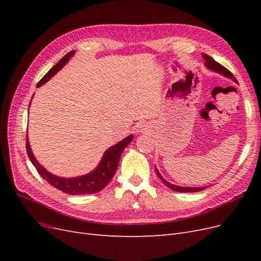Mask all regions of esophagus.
Returning <instances> with one entry per match:
<instances>
[{
  "mask_svg": "<svg viewBox=\"0 0 261 261\" xmlns=\"http://www.w3.org/2000/svg\"><path fill=\"white\" fill-rule=\"evenodd\" d=\"M137 130H138V132H141V129H140V127H139V128H138V129H137Z\"/></svg>",
  "mask_w": 261,
  "mask_h": 261,
  "instance_id": "1",
  "label": "esophagus"
}]
</instances>
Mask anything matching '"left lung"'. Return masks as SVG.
<instances>
[{
	"label": "left lung",
	"instance_id": "left-lung-1",
	"mask_svg": "<svg viewBox=\"0 0 261 261\" xmlns=\"http://www.w3.org/2000/svg\"><path fill=\"white\" fill-rule=\"evenodd\" d=\"M202 58H203V60H204V65H206L207 68L213 70V72H217V73H219V74H221V75H223V76H225V77H227V78H231V80H232L233 82L238 83V81H236V78L234 77V75L230 72V70H228L227 68H225L224 66L221 65L220 63L216 62L211 57H209L208 54L202 53ZM155 173H156V175L159 176V178L163 181V183H164L165 185H167L169 188H171L172 191H174V192H179V193H195V192H201V191H203L204 188L207 187V186H203V187H183V186H176V185H173V184L169 183V181L165 180V179L161 176V174L159 173V171H158L156 168H155Z\"/></svg>",
	"mask_w": 261,
	"mask_h": 261
}]
</instances>
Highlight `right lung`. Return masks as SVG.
I'll return each mask as SVG.
<instances>
[{"instance_id": "right-lung-1", "label": "right lung", "mask_w": 261, "mask_h": 261, "mask_svg": "<svg viewBox=\"0 0 261 261\" xmlns=\"http://www.w3.org/2000/svg\"><path fill=\"white\" fill-rule=\"evenodd\" d=\"M74 53L75 51L73 50L68 52L64 58H62L58 64L54 65L49 72L41 78L40 82L38 83L37 87L42 86L43 84L48 82L51 77H53L55 74H57L59 70L66 64L68 60L73 57ZM133 138L134 136L129 135L126 138H124L122 141H120V143L110 147L105 152L103 156H102L98 167L92 172L88 173V174L86 175L70 177V178L59 177L46 171L42 165L37 161L33 151H31L28 137L26 138V149H27V153L31 163L34 164V167L37 169L39 174L48 181L50 185L54 186L55 188L60 189L61 192L68 195H85V194H94L97 192H100L101 189H103L109 184V181L112 179L113 175L115 174L122 152L124 151V149L129 145Z\"/></svg>"}]
</instances>
